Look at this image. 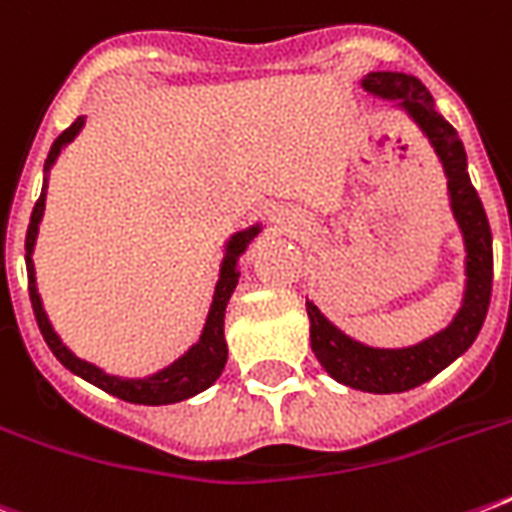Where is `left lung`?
Here are the masks:
<instances>
[{
	"label": "left lung",
	"mask_w": 512,
	"mask_h": 512,
	"mask_svg": "<svg viewBox=\"0 0 512 512\" xmlns=\"http://www.w3.org/2000/svg\"><path fill=\"white\" fill-rule=\"evenodd\" d=\"M361 90L372 98L390 100V108L409 116V122L425 135L441 162L449 209L465 247V289L460 311L454 313L449 327L414 345L374 348L342 332L313 300H305V308L311 321V348L332 380L364 393H404L433 380L476 342L492 300V228L484 204L470 183L465 146L457 130L436 111V100L428 87L404 71H369L361 79Z\"/></svg>",
	"instance_id": "8db88e82"
}]
</instances>
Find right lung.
<instances>
[{
    "label": "right lung",
    "instance_id": "1",
    "mask_svg": "<svg viewBox=\"0 0 512 512\" xmlns=\"http://www.w3.org/2000/svg\"><path fill=\"white\" fill-rule=\"evenodd\" d=\"M87 116H79L66 132H60L58 140L52 143L47 162H44V183L39 201L34 204L31 212V223H28L26 233V271H28V295H31V305H34L36 324L42 332L44 342L50 345L60 364L66 366L68 372H74L76 377H82L95 388L106 390L111 396L130 401V404H146V406H164L177 404L185 398H193L201 390H207L212 382L223 374L225 361H228V345H225V308L231 300L233 289L239 284V257L244 255V249L249 247V241L255 239L257 233L263 231V223H252L241 231L231 233L223 244V260H220V271H217V284L212 292V303H209L207 319H204V329H201L199 340L193 342L191 348L185 350L183 356H177L172 364L156 369V372L146 374V377H124V374H111L103 366L84 361L68 348L66 342L60 340V335L52 327L50 316L44 311L42 295L36 287V268H34V247L36 236H39V225L44 217V201H47V183H50V170L58 162V156L68 148V143H74V138L84 130Z\"/></svg>",
    "mask_w": 512,
    "mask_h": 512
}]
</instances>
